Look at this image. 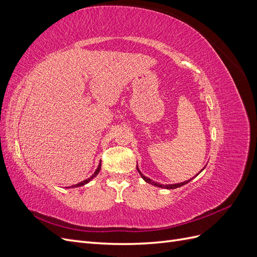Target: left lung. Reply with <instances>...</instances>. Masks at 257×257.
<instances>
[{
  "mask_svg": "<svg viewBox=\"0 0 257 257\" xmlns=\"http://www.w3.org/2000/svg\"><path fill=\"white\" fill-rule=\"evenodd\" d=\"M204 169V168H203ZM201 169V170H203ZM137 170H138V173H139V175L142 176V178L144 179V180L147 182V183H150V184H152V185H155V186H159V188H164V189H177V188H180V186H182V185H184V184H186V183H189L192 179H190V180H186V181H184V182H181V183H176V184H167V185H165V184H161V183H159V182H154V181H152L151 179H149V178H147L146 176H144L142 173H141V170H139V168H138V166H137ZM200 170V172H201ZM199 172V173H200ZM198 173V174H199ZM197 174V175H198ZM196 175V176H197Z\"/></svg>",
  "mask_w": 257,
  "mask_h": 257,
  "instance_id": "1",
  "label": "left lung"
}]
</instances>
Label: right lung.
I'll return each mask as SVG.
<instances>
[{
	"mask_svg": "<svg viewBox=\"0 0 257 257\" xmlns=\"http://www.w3.org/2000/svg\"><path fill=\"white\" fill-rule=\"evenodd\" d=\"M100 165H102V163L99 162V164H98V166H97V169L95 170V173L93 174L90 178H88L87 180H83V181H81V182H79V183H77V184H75V185H73V186H68V188H77V186H81V185H84V184H87L88 182H90L93 178L94 177H96L97 176V174L99 173V170H100Z\"/></svg>",
	"mask_w": 257,
	"mask_h": 257,
	"instance_id": "right-lung-1",
	"label": "right lung"
}]
</instances>
